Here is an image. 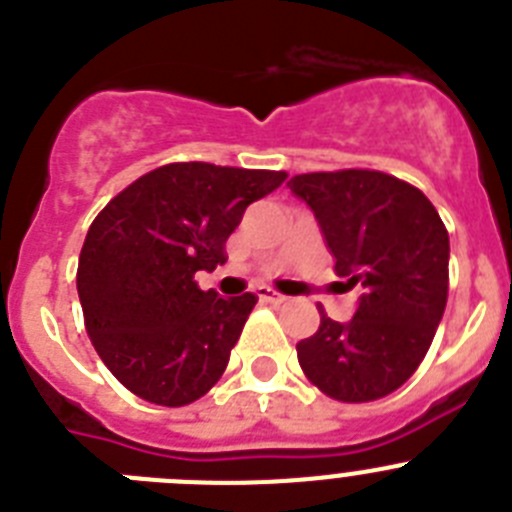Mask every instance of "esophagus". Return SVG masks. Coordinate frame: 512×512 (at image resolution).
I'll list each match as a JSON object with an SVG mask.
<instances>
[{"mask_svg": "<svg viewBox=\"0 0 512 512\" xmlns=\"http://www.w3.org/2000/svg\"><path fill=\"white\" fill-rule=\"evenodd\" d=\"M256 295H259L261 302H269V305H282V302H287V297H282L279 292H274V289L269 287H259L256 289Z\"/></svg>", "mask_w": 512, "mask_h": 512, "instance_id": "obj_1", "label": "esophagus"}]
</instances>
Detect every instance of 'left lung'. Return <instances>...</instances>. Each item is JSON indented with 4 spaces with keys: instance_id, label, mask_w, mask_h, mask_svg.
Here are the masks:
<instances>
[{
    "instance_id": "left-lung-1",
    "label": "left lung",
    "mask_w": 512,
    "mask_h": 512,
    "mask_svg": "<svg viewBox=\"0 0 512 512\" xmlns=\"http://www.w3.org/2000/svg\"><path fill=\"white\" fill-rule=\"evenodd\" d=\"M320 225L336 274L361 297L348 323L320 310L297 359L320 392L369 402L408 382L431 348L449 297V233L420 189L382 171L292 176Z\"/></svg>"
}]
</instances>
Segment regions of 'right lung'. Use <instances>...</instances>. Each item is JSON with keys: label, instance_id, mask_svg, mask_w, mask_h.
<instances>
[{"label": "right lung", "instance_id": "right-lung-1", "mask_svg": "<svg viewBox=\"0 0 512 512\" xmlns=\"http://www.w3.org/2000/svg\"><path fill=\"white\" fill-rule=\"evenodd\" d=\"M284 171L169 164L94 217L76 289L104 366L133 395L182 408L223 377L256 297L202 292L197 271L225 264V241Z\"/></svg>", "mask_w": 512, "mask_h": 512}]
</instances>
